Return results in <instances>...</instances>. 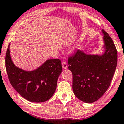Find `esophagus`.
Masks as SVG:
<instances>
[{
    "label": "esophagus",
    "mask_w": 124,
    "mask_h": 124,
    "mask_svg": "<svg viewBox=\"0 0 124 124\" xmlns=\"http://www.w3.org/2000/svg\"><path fill=\"white\" fill-rule=\"evenodd\" d=\"M62 67H63V69H67V67H68V65H67V63L65 61H63V62H62Z\"/></svg>",
    "instance_id": "obj_1"
}]
</instances>
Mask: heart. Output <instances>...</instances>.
<instances>
[{"instance_id": "b5f03b06", "label": "heart", "mask_w": 124, "mask_h": 124, "mask_svg": "<svg viewBox=\"0 0 124 124\" xmlns=\"http://www.w3.org/2000/svg\"><path fill=\"white\" fill-rule=\"evenodd\" d=\"M76 49H77V47H76V46H74L71 47L70 52L72 53H74L75 52Z\"/></svg>"}]
</instances>
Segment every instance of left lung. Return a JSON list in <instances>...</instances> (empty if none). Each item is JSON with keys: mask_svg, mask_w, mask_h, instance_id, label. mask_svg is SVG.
<instances>
[{"mask_svg": "<svg viewBox=\"0 0 124 124\" xmlns=\"http://www.w3.org/2000/svg\"><path fill=\"white\" fill-rule=\"evenodd\" d=\"M102 53L87 54L78 50L68 60L72 74V90L76 97L86 103L101 98L109 87L117 63V52L111 37L104 30Z\"/></svg>", "mask_w": 124, "mask_h": 124, "instance_id": "8db88e82", "label": "left lung"}]
</instances>
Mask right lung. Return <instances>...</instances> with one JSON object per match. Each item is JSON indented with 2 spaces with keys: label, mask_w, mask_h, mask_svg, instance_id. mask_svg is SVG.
Wrapping results in <instances>:
<instances>
[{
  "label": "right lung",
  "mask_w": 124,
  "mask_h": 124,
  "mask_svg": "<svg viewBox=\"0 0 124 124\" xmlns=\"http://www.w3.org/2000/svg\"><path fill=\"white\" fill-rule=\"evenodd\" d=\"M10 44L6 55V67L9 82L25 99L33 103L45 102L54 95L62 71L59 59H47L40 66L28 71L17 67L11 58Z\"/></svg>",
  "instance_id": "obj_1"
}]
</instances>
